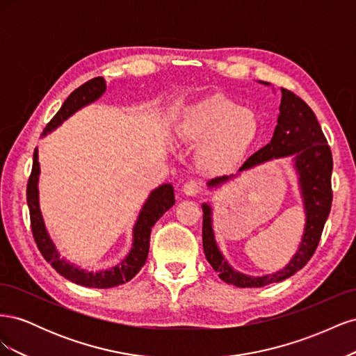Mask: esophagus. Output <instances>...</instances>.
<instances>
[{
	"label": "esophagus",
	"mask_w": 356,
	"mask_h": 356,
	"mask_svg": "<svg viewBox=\"0 0 356 356\" xmlns=\"http://www.w3.org/2000/svg\"><path fill=\"white\" fill-rule=\"evenodd\" d=\"M182 191H184V195L187 196H196L202 191V184L196 179H190L182 186Z\"/></svg>",
	"instance_id": "esophagus-1"
}]
</instances>
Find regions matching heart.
<instances>
[{
	"label": "heart",
	"instance_id": "obj_1",
	"mask_svg": "<svg viewBox=\"0 0 356 356\" xmlns=\"http://www.w3.org/2000/svg\"><path fill=\"white\" fill-rule=\"evenodd\" d=\"M178 134L188 143H208L204 159L209 163H220L239 157L254 143L258 120L251 110L213 95L182 114Z\"/></svg>",
	"mask_w": 356,
	"mask_h": 356
}]
</instances>
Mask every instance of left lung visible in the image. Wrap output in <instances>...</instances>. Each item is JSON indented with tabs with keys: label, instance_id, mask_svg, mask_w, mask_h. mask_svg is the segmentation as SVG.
<instances>
[{
	"label": "left lung",
	"instance_id": "obj_1",
	"mask_svg": "<svg viewBox=\"0 0 356 356\" xmlns=\"http://www.w3.org/2000/svg\"><path fill=\"white\" fill-rule=\"evenodd\" d=\"M282 99L279 106L277 126L272 141L255 154L248 159L239 172L251 169L267 160L294 156V166L300 177L301 195L305 199L306 227L298 251L293 257L284 270L261 277H251L234 272L224 260L217 243L213 239L211 207L203 203V251L208 263L212 266L220 279L225 284H232L239 288H260L273 282H281L293 276L300 268H303L315 254L321 241L322 230L331 211L332 190H331V172L332 154L327 138L316 120L315 113L310 106L296 93L288 89H281ZM230 177H218L208 182L209 187H217Z\"/></svg>",
	"mask_w": 356,
	"mask_h": 356
}]
</instances>
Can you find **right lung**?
I'll use <instances>...</instances> for the list:
<instances>
[{"label": "right lung", "mask_w": 356, "mask_h": 356, "mask_svg": "<svg viewBox=\"0 0 356 356\" xmlns=\"http://www.w3.org/2000/svg\"><path fill=\"white\" fill-rule=\"evenodd\" d=\"M105 89H106V83L104 77H96L81 84L80 88L75 89L68 96L67 101L63 102L56 115L47 123L42 135H46L47 132L53 131V129H56L63 120H67L71 114L80 110L81 106L93 102L95 99H98L99 96L105 92ZM38 174H40V163H38V152L35 148L34 161H32V170L28 179V187H26V202L29 208L32 236H34V241L38 246L41 255L44 257V260L50 263L51 267L55 268L59 275H62L63 277H67L68 281L81 286L113 288L131 281V279L141 270V267L147 261L148 250H149V234H152L153 225L169 208L174 207L175 203L174 187L170 184H163L149 195L135 224L134 248L124 260L118 266L110 268V270L89 273V272L80 270L79 267H74L65 260H60V255L56 250L55 243H53L50 239V236L46 230L44 221H42L41 211H40L38 187H37Z\"/></svg>", "instance_id": "add662e5"}]
</instances>
